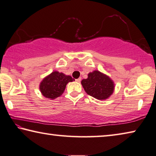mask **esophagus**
<instances>
[{"label": "esophagus", "instance_id": "esophagus-1", "mask_svg": "<svg viewBox=\"0 0 156 156\" xmlns=\"http://www.w3.org/2000/svg\"><path fill=\"white\" fill-rule=\"evenodd\" d=\"M81 78L80 77V78L76 79V80H75V81H76V82H77V83H80V81H81Z\"/></svg>", "mask_w": 156, "mask_h": 156}]
</instances>
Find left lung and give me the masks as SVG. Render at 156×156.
<instances>
[{
    "label": "left lung",
    "instance_id": "left-lung-1",
    "mask_svg": "<svg viewBox=\"0 0 156 156\" xmlns=\"http://www.w3.org/2000/svg\"><path fill=\"white\" fill-rule=\"evenodd\" d=\"M81 83L88 95L99 100L109 98L115 90L114 81L99 70L89 73L88 78L84 79Z\"/></svg>",
    "mask_w": 156,
    "mask_h": 156
}]
</instances>
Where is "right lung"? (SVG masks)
I'll list each match as a JSON object with an SVG mask.
<instances>
[{
	"mask_svg": "<svg viewBox=\"0 0 156 156\" xmlns=\"http://www.w3.org/2000/svg\"><path fill=\"white\" fill-rule=\"evenodd\" d=\"M73 81L75 80L70 75H66L58 71H53L43 79L40 83L39 89L45 98L54 99L62 95L68 83Z\"/></svg>",
	"mask_w": 156,
	"mask_h": 156,
	"instance_id": "1",
	"label": "right lung"
}]
</instances>
